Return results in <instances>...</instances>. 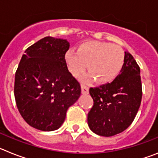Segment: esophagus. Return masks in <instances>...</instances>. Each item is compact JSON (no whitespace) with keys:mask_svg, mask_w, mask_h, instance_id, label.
<instances>
[{"mask_svg":"<svg viewBox=\"0 0 158 158\" xmlns=\"http://www.w3.org/2000/svg\"><path fill=\"white\" fill-rule=\"evenodd\" d=\"M89 88L88 87V86L81 84V93H83V94H87V93H89Z\"/></svg>","mask_w":158,"mask_h":158,"instance_id":"34e87169","label":"esophagus"}]
</instances>
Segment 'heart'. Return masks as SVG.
<instances>
[{
  "mask_svg": "<svg viewBox=\"0 0 158 158\" xmlns=\"http://www.w3.org/2000/svg\"><path fill=\"white\" fill-rule=\"evenodd\" d=\"M125 54L120 47L99 41L81 43L77 51L70 49L65 54L68 69L73 77L85 70L88 64L89 77L101 84L112 81L123 69Z\"/></svg>",
  "mask_w": 158,
  "mask_h": 158,
  "instance_id": "heart-1",
  "label": "heart"
}]
</instances>
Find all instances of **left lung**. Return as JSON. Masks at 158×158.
Masks as SVG:
<instances>
[{"label":"left lung","instance_id":"left-lung-1","mask_svg":"<svg viewBox=\"0 0 158 158\" xmlns=\"http://www.w3.org/2000/svg\"><path fill=\"white\" fill-rule=\"evenodd\" d=\"M93 106L88 114L89 128L96 135L110 137L132 123L142 101L140 68L134 57L125 52L120 73L110 83L90 88Z\"/></svg>","mask_w":158,"mask_h":158}]
</instances>
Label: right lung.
Listing matches in <instances>:
<instances>
[{"instance_id": "right-lung-1", "label": "right lung", "mask_w": 158, "mask_h": 158, "mask_svg": "<svg viewBox=\"0 0 158 158\" xmlns=\"http://www.w3.org/2000/svg\"><path fill=\"white\" fill-rule=\"evenodd\" d=\"M66 40L43 38L26 49L15 74L17 108L31 127L52 131L62 126L66 111L81 96L80 83L68 70Z\"/></svg>"}]
</instances>
